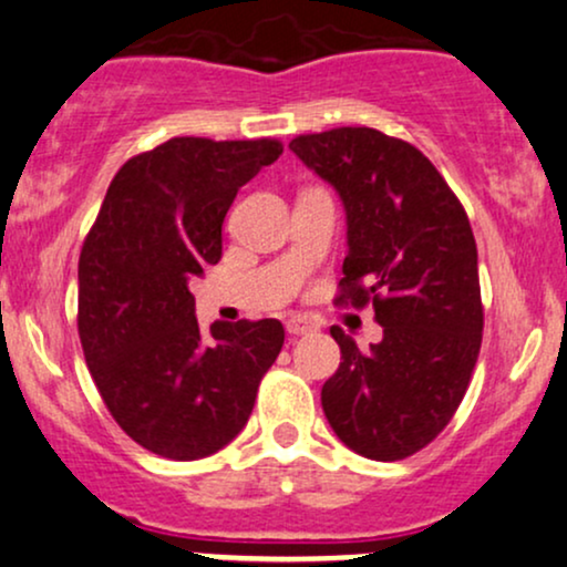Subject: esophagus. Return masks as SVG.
<instances>
[{
  "mask_svg": "<svg viewBox=\"0 0 567 567\" xmlns=\"http://www.w3.org/2000/svg\"><path fill=\"white\" fill-rule=\"evenodd\" d=\"M285 328H288L290 336H306V333H315L317 324L306 320V317H290V320L285 322Z\"/></svg>",
  "mask_w": 567,
  "mask_h": 567,
  "instance_id": "esophagus-1",
  "label": "esophagus"
}]
</instances>
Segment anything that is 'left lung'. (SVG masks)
Masks as SVG:
<instances>
[{"label": "left lung", "mask_w": 567, "mask_h": 567, "mask_svg": "<svg viewBox=\"0 0 567 567\" xmlns=\"http://www.w3.org/2000/svg\"><path fill=\"white\" fill-rule=\"evenodd\" d=\"M347 210L341 298L373 301L379 343L338 324L341 365L322 386L338 440L373 461L429 445L464 400L483 341L477 245L464 207L424 154L373 127L290 141Z\"/></svg>", "instance_id": "1"}]
</instances>
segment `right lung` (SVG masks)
Wrapping results in <instances>:
<instances>
[{
  "label": "right lung",
  "instance_id": "right-lung-1",
  "mask_svg": "<svg viewBox=\"0 0 567 567\" xmlns=\"http://www.w3.org/2000/svg\"><path fill=\"white\" fill-rule=\"evenodd\" d=\"M277 141L171 138L114 175L80 256V338L125 432L173 461L243 432L285 343L279 320L202 330L188 279L218 264L226 210Z\"/></svg>",
  "mask_w": 567,
  "mask_h": 567
}]
</instances>
